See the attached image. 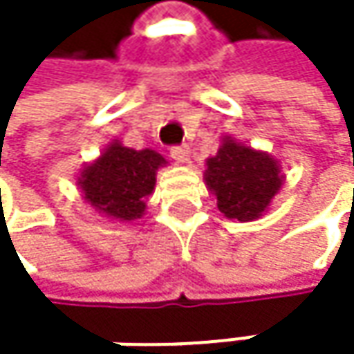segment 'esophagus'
Here are the masks:
<instances>
[{
	"label": "esophagus",
	"instance_id": "obj_1",
	"mask_svg": "<svg viewBox=\"0 0 354 354\" xmlns=\"http://www.w3.org/2000/svg\"><path fill=\"white\" fill-rule=\"evenodd\" d=\"M172 158L176 160L178 164H186L188 160H190V147L188 145H176V147H172Z\"/></svg>",
	"mask_w": 354,
	"mask_h": 354
}]
</instances>
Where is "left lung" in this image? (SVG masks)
<instances>
[{
	"label": "left lung",
	"instance_id": "1",
	"mask_svg": "<svg viewBox=\"0 0 354 354\" xmlns=\"http://www.w3.org/2000/svg\"><path fill=\"white\" fill-rule=\"evenodd\" d=\"M205 184L227 219L254 221L281 190L283 174L272 156L225 137L217 153L207 160Z\"/></svg>",
	"mask_w": 354,
	"mask_h": 354
}]
</instances>
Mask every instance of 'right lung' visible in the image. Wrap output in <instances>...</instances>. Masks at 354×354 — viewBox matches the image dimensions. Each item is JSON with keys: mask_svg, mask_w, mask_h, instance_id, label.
Segmentation results:
<instances>
[{"mask_svg": "<svg viewBox=\"0 0 354 354\" xmlns=\"http://www.w3.org/2000/svg\"><path fill=\"white\" fill-rule=\"evenodd\" d=\"M166 166L153 149H131L114 139L102 156L88 164L77 178L88 205L118 221L141 219L145 198L153 192L156 174Z\"/></svg>", "mask_w": 354, "mask_h": 354, "instance_id": "obj_1", "label": "right lung"}]
</instances>
